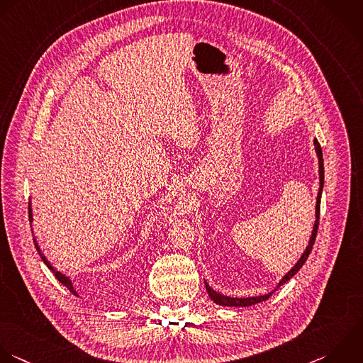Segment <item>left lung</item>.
<instances>
[{"label": "left lung", "instance_id": "1", "mask_svg": "<svg viewBox=\"0 0 363 363\" xmlns=\"http://www.w3.org/2000/svg\"><path fill=\"white\" fill-rule=\"evenodd\" d=\"M314 147H315V152H317V158H318V172H320V189H318V195H317V203H315V222H314V226H313V232H311V236H310V240H308V245L304 250V253L301 255V257L298 259V262L290 269V272H287L281 280L279 281L277 287L267 293V294H263V296H255V297H245V298H239V297H229V296H223L218 291H215L205 280V287H206V291H208V296L209 298L218 304V306H223V307H250V306H255V304H259V303H263L266 300L270 298V296L277 290L280 289L284 283H287L290 279H293L298 272L300 269L304 266V263L307 262L311 250H313V246H314V242H315V236H317V230H318V222H320V203H321V195H323V188H324V158H323V150H321V145L318 143L317 138H314Z\"/></svg>", "mask_w": 363, "mask_h": 363}]
</instances>
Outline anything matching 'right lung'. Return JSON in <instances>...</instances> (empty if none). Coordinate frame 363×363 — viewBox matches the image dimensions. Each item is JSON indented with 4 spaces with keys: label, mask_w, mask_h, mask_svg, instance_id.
<instances>
[{
    "label": "right lung",
    "mask_w": 363,
    "mask_h": 363,
    "mask_svg": "<svg viewBox=\"0 0 363 363\" xmlns=\"http://www.w3.org/2000/svg\"><path fill=\"white\" fill-rule=\"evenodd\" d=\"M32 220H33V216H32V205H30V201H29V222L32 223ZM32 228V226H30ZM32 236H33V243H35V247H36V250H38V253H39V256H40V259L43 260V263L46 264V267L55 274V277L73 294V296H77L79 297V294H77V291L74 290V287H73V283H72V280L65 274V273H62V272H59L57 269H55L52 264H50V262L46 259V256L43 255V252L40 250V247H39V245H38V242H36V238H35V233H33V229H32Z\"/></svg>",
    "instance_id": "1"
}]
</instances>
